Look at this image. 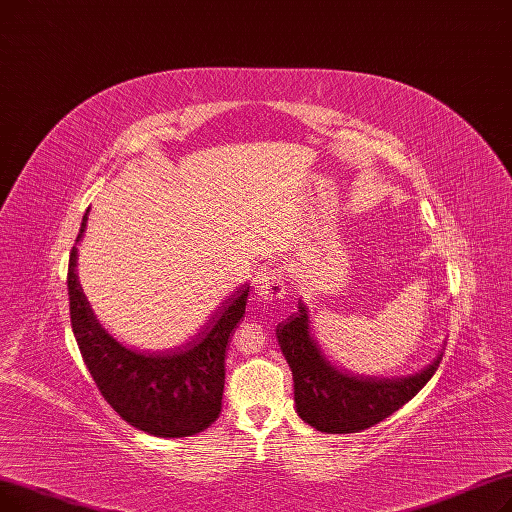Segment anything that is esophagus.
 I'll use <instances>...</instances> for the list:
<instances>
[{
  "mask_svg": "<svg viewBox=\"0 0 512 512\" xmlns=\"http://www.w3.org/2000/svg\"><path fill=\"white\" fill-rule=\"evenodd\" d=\"M287 291V275L283 266H271V269H264L256 277V294L266 300L273 302L285 296Z\"/></svg>",
  "mask_w": 512,
  "mask_h": 512,
  "instance_id": "obj_1",
  "label": "esophagus"
}]
</instances>
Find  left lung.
Returning a JSON list of instances; mask_svg holds the SVG:
<instances>
[{"label":"left lung","mask_w":512,"mask_h":512,"mask_svg":"<svg viewBox=\"0 0 512 512\" xmlns=\"http://www.w3.org/2000/svg\"><path fill=\"white\" fill-rule=\"evenodd\" d=\"M285 360L294 375L298 415L325 433H356L394 415L433 377L442 354L421 373L404 379H356L335 371L314 344L308 310H300L277 327Z\"/></svg>","instance_id":"left-lung-1"}]
</instances>
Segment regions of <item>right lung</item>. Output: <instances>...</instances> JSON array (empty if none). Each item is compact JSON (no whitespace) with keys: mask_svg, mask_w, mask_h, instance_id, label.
<instances>
[{"mask_svg":"<svg viewBox=\"0 0 512 512\" xmlns=\"http://www.w3.org/2000/svg\"><path fill=\"white\" fill-rule=\"evenodd\" d=\"M85 225L87 214L77 243ZM77 243L68 260L70 323L81 356L106 402L120 419L156 437H187L208 429L221 415L227 346L246 314L250 287L237 289L183 350L160 356L137 354L120 346L97 323L79 285Z\"/></svg>","mask_w":512,"mask_h":512,"instance_id":"obj_1","label":"right lung"}]
</instances>
